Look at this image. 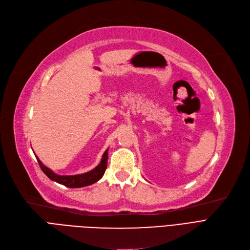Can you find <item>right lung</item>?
I'll return each instance as SVG.
<instances>
[{
    "label": "right lung",
    "instance_id": "right-lung-1",
    "mask_svg": "<svg viewBox=\"0 0 250 250\" xmlns=\"http://www.w3.org/2000/svg\"><path fill=\"white\" fill-rule=\"evenodd\" d=\"M107 156H108V149L104 152L102 155V159L100 163L94 168L92 169L91 171L83 173V174H77V175H59L56 174L52 170L47 168L45 165L42 164V162L38 159V157L36 156L37 162L41 166L42 170L43 173L51 180H54L58 183H61V185L67 187V188H84L90 185H93L96 181L102 178L104 175L105 170H106L107 167Z\"/></svg>",
    "mask_w": 250,
    "mask_h": 250
}]
</instances>
